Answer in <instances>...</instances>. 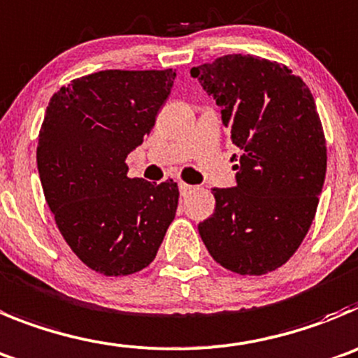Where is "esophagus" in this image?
Returning <instances> with one entry per match:
<instances>
[{"mask_svg": "<svg viewBox=\"0 0 358 358\" xmlns=\"http://www.w3.org/2000/svg\"><path fill=\"white\" fill-rule=\"evenodd\" d=\"M179 192H181L182 196H186V195H188V193L193 192V186L186 185V182H179Z\"/></svg>", "mask_w": 358, "mask_h": 358, "instance_id": "obj_1", "label": "esophagus"}]
</instances>
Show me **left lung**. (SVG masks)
Masks as SVG:
<instances>
[{
  "mask_svg": "<svg viewBox=\"0 0 358 358\" xmlns=\"http://www.w3.org/2000/svg\"><path fill=\"white\" fill-rule=\"evenodd\" d=\"M189 72L222 108L241 150L236 186L213 188L215 213L199 234L227 270L270 273L298 250L323 189L327 143L314 97L286 65L252 55H225Z\"/></svg>",
  "mask_w": 358,
  "mask_h": 358,
  "instance_id": "left-lung-1",
  "label": "left lung"
}]
</instances>
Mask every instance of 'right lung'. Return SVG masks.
<instances>
[{"label":"right lung","mask_w":358,"mask_h":358,"mask_svg":"<svg viewBox=\"0 0 358 358\" xmlns=\"http://www.w3.org/2000/svg\"><path fill=\"white\" fill-rule=\"evenodd\" d=\"M173 80L172 69L99 71L62 87L45 110L37 145L45 202L71 250L106 277L149 266L176 216L177 182L129 179L126 165Z\"/></svg>","instance_id":"obj_1"}]
</instances>
